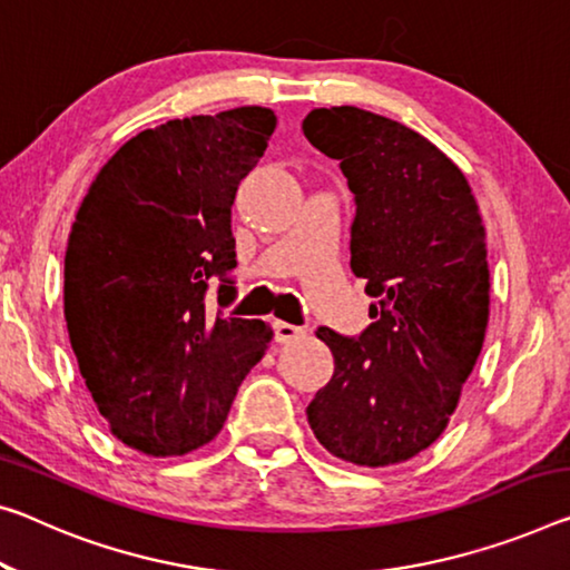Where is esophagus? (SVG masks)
<instances>
[{"instance_id": "1", "label": "esophagus", "mask_w": 570, "mask_h": 570, "mask_svg": "<svg viewBox=\"0 0 570 570\" xmlns=\"http://www.w3.org/2000/svg\"><path fill=\"white\" fill-rule=\"evenodd\" d=\"M274 332H276V342H282V345H288V342L302 340L304 334H306L304 327H296V324H288V322H276L274 324Z\"/></svg>"}]
</instances>
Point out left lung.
<instances>
[{
	"label": "left lung",
	"instance_id": "obj_1",
	"mask_svg": "<svg viewBox=\"0 0 570 570\" xmlns=\"http://www.w3.org/2000/svg\"><path fill=\"white\" fill-rule=\"evenodd\" d=\"M355 195L352 274L373 296L357 340L320 327L334 375L306 419L342 462L387 466L429 449L456 411L490 322V266L472 187L444 151L355 106L302 124Z\"/></svg>",
	"mask_w": 570,
	"mask_h": 570
}]
</instances>
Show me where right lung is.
Listing matches in <instances>:
<instances>
[{"label": "right lung", "mask_w": 570, "mask_h": 570, "mask_svg": "<svg viewBox=\"0 0 570 570\" xmlns=\"http://www.w3.org/2000/svg\"><path fill=\"white\" fill-rule=\"evenodd\" d=\"M276 114L240 106L129 139L98 171L66 248V322L80 375L126 446L183 456L218 436L238 385L266 355L261 320L205 309L236 299L230 207Z\"/></svg>", "instance_id": "obj_1"}]
</instances>
